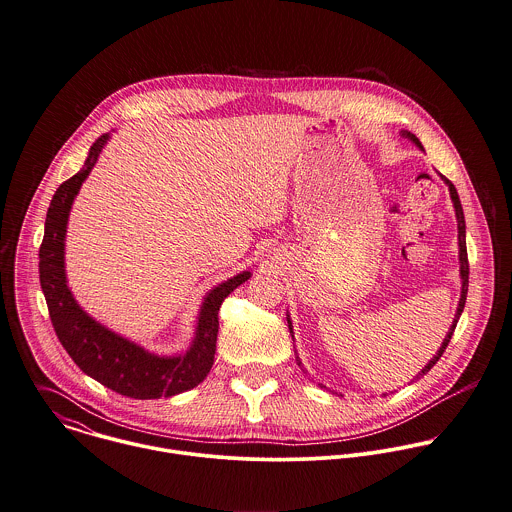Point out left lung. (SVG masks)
Returning a JSON list of instances; mask_svg holds the SVG:
<instances>
[{
	"label": "left lung",
	"instance_id": "obj_1",
	"mask_svg": "<svg viewBox=\"0 0 512 512\" xmlns=\"http://www.w3.org/2000/svg\"><path fill=\"white\" fill-rule=\"evenodd\" d=\"M402 134H404L406 138H409L415 146H419V148L423 150V146H421V142L417 140V136H415V134H411L408 130H404ZM441 178H443V182H445V184H447V188H449V196H451V202L455 205V215H457V229H459V263H461V299H459V307H457V314H455V318H453V324H451V328H449L447 336L443 338L441 348H439V350H437V354L429 360V364L421 370V374H417L415 378H421L423 374H427V372L437 364V360L441 358V354L445 352V348H447V344H449V340H451V336H453V330H455V326H457V320H459V316H461V312H463V308H465L467 291H469V259H467V241H465V215H463V207H461V202H459V196H457L455 186H453L445 176H441ZM287 320H289V328H291V332H293L291 318L287 316ZM299 366H301V360H299Z\"/></svg>",
	"mask_w": 512,
	"mask_h": 512
}]
</instances>
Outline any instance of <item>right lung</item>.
Wrapping results in <instances>:
<instances>
[{"instance_id": "obj_1", "label": "right lung", "mask_w": 512, "mask_h": 512, "mask_svg": "<svg viewBox=\"0 0 512 512\" xmlns=\"http://www.w3.org/2000/svg\"><path fill=\"white\" fill-rule=\"evenodd\" d=\"M108 138L110 134H103L95 140L85 166L73 178L63 182L51 200L43 243L39 247V281L59 342L87 376L126 398H170L204 382L213 366L219 307L233 289L251 277V273L243 271L207 293L200 308L194 342L190 350L180 356H156L108 330L79 307L65 277L67 221L71 205L95 168Z\"/></svg>"}]
</instances>
